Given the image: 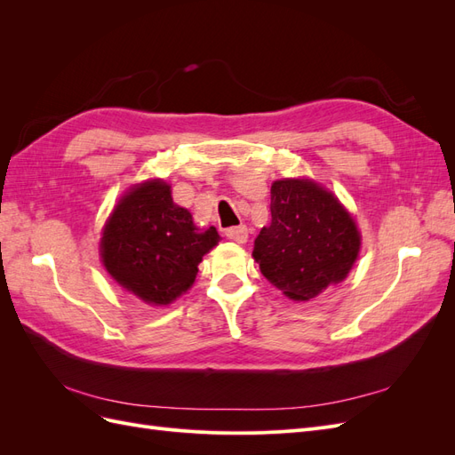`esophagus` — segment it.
<instances>
[{
	"mask_svg": "<svg viewBox=\"0 0 455 455\" xmlns=\"http://www.w3.org/2000/svg\"><path fill=\"white\" fill-rule=\"evenodd\" d=\"M226 237L235 241V243H246V239H249V229H246V226H233V228H228L226 229Z\"/></svg>",
	"mask_w": 455,
	"mask_h": 455,
	"instance_id": "34e87169",
	"label": "esophagus"
}]
</instances>
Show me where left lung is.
Here are the masks:
<instances>
[{
  "mask_svg": "<svg viewBox=\"0 0 455 455\" xmlns=\"http://www.w3.org/2000/svg\"><path fill=\"white\" fill-rule=\"evenodd\" d=\"M271 224L252 256L264 277L294 301H309L347 277L361 251V231L332 191L307 178L271 184Z\"/></svg>",
  "mask_w": 455,
  "mask_h": 455,
  "instance_id": "obj_1",
  "label": "left lung"
}]
</instances>
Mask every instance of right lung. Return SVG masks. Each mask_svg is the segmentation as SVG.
<instances>
[{
  "label": "right lung",
  "mask_w": 455,
  "mask_h": 455,
  "mask_svg": "<svg viewBox=\"0 0 455 455\" xmlns=\"http://www.w3.org/2000/svg\"><path fill=\"white\" fill-rule=\"evenodd\" d=\"M216 228L199 229L172 201L167 182L148 180L119 199L102 231L100 258L112 279L149 306H169L194 284Z\"/></svg>",
  "instance_id": "right-lung-1"
}]
</instances>
